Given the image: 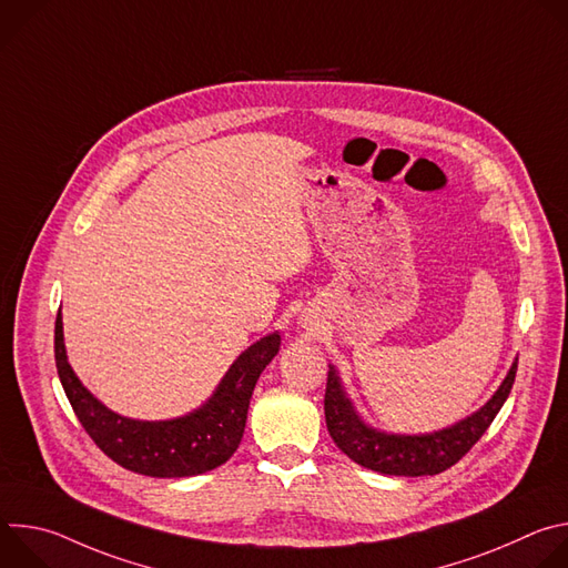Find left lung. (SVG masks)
<instances>
[{
  "instance_id": "8db88e82",
  "label": "left lung",
  "mask_w": 568,
  "mask_h": 568,
  "mask_svg": "<svg viewBox=\"0 0 568 568\" xmlns=\"http://www.w3.org/2000/svg\"><path fill=\"white\" fill-rule=\"evenodd\" d=\"M515 375L517 362L513 364L499 390L480 412L449 429L434 432L427 436H393L366 427L353 412V404L348 402V397L344 395L335 368H331L328 373L323 412H326V425L333 440L357 465L390 476L440 474L454 463H458L476 445L485 429L493 425L499 409L504 407L506 397L510 395Z\"/></svg>"
}]
</instances>
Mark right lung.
Returning a JSON list of instances; mask_svg holds the SVG:
<instances>
[{
	"label": "right lung",
	"mask_w": 568,
	"mask_h": 568,
	"mask_svg": "<svg viewBox=\"0 0 568 568\" xmlns=\"http://www.w3.org/2000/svg\"><path fill=\"white\" fill-rule=\"evenodd\" d=\"M278 346L281 337L276 333L250 346L195 414L166 423H139L112 414L78 382L64 353L60 310L53 342L55 368L67 399L97 447L130 471L159 478L204 474L233 456L245 434L254 386Z\"/></svg>",
	"instance_id": "add662e5"
}]
</instances>
